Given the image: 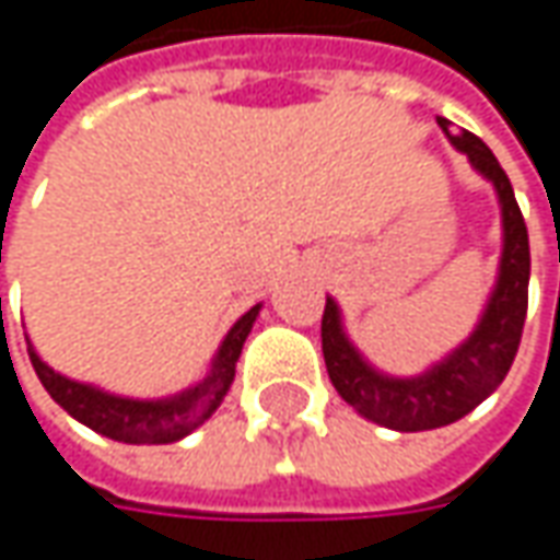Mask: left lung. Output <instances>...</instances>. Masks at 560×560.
I'll return each mask as SVG.
<instances>
[{
	"mask_svg": "<svg viewBox=\"0 0 560 560\" xmlns=\"http://www.w3.org/2000/svg\"><path fill=\"white\" fill-rule=\"evenodd\" d=\"M436 120L448 142L462 155H467L470 167L492 184L499 196V208H502L499 277L486 299V308L474 334L442 361L430 364L423 374L393 376L374 368L358 352V346L342 327V312L330 295H327L324 320H320L324 361H327V374L336 393L346 398L361 418L398 430V433H420V430H436L445 423H455L492 396L514 364L524 320H527L529 236L511 180L480 137L467 130H455L452 120Z\"/></svg>",
	"mask_w": 560,
	"mask_h": 560,
	"instance_id": "8db88e82",
	"label": "left lung"
}]
</instances>
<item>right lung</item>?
I'll list each match as a JSON object with an SVG mask.
<instances>
[{
  "mask_svg": "<svg viewBox=\"0 0 560 560\" xmlns=\"http://www.w3.org/2000/svg\"><path fill=\"white\" fill-rule=\"evenodd\" d=\"M2 305V299H0ZM261 312V305H252L221 339L218 352L211 358L208 374L192 383L189 389L177 396L164 398H130L105 393L93 383H80L71 376L52 371L43 358L36 355L33 342L27 339V355L33 361V371L46 393L83 427L96 430L102 436L115 442H130V445H167L180 442L192 430H199L205 420L211 418L221 401L230 393V383L236 376V361L243 352V342L252 334V324ZM27 336V334H24Z\"/></svg>",
  "mask_w": 560,
  "mask_h": 560,
  "instance_id": "obj_1",
  "label": "right lung"
}]
</instances>
